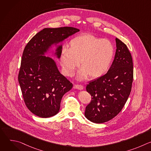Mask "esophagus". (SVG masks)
Instances as JSON below:
<instances>
[{
    "mask_svg": "<svg viewBox=\"0 0 151 151\" xmlns=\"http://www.w3.org/2000/svg\"><path fill=\"white\" fill-rule=\"evenodd\" d=\"M74 88H76V89H78V90H82L83 89V86L82 85H78V84H76L74 85Z\"/></svg>",
    "mask_w": 151,
    "mask_h": 151,
    "instance_id": "34e87169",
    "label": "esophagus"
}]
</instances>
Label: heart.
<instances>
[{
    "label": "heart",
    "instance_id": "1",
    "mask_svg": "<svg viewBox=\"0 0 151 151\" xmlns=\"http://www.w3.org/2000/svg\"><path fill=\"white\" fill-rule=\"evenodd\" d=\"M115 54L112 43L90 34H83L70 40L69 48L63 49L60 61L64 74L72 77L81 63L77 78L82 81L89 75L102 76L109 70Z\"/></svg>",
    "mask_w": 151,
    "mask_h": 151
}]
</instances>
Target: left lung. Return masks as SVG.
<instances>
[{
  "mask_svg": "<svg viewBox=\"0 0 151 151\" xmlns=\"http://www.w3.org/2000/svg\"><path fill=\"white\" fill-rule=\"evenodd\" d=\"M116 50L112 65L105 75L91 81L86 87L91 96L85 116L100 124L116 116L122 109L130 92L133 80V64L127 45L116 38Z\"/></svg>",
  "mask_w": 151,
  "mask_h": 151,
  "instance_id": "left-lung-1",
  "label": "left lung"
}]
</instances>
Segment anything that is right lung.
Listing matches in <instances>:
<instances>
[{
  "label": "right lung",
  "instance_id": "add662e5",
  "mask_svg": "<svg viewBox=\"0 0 151 151\" xmlns=\"http://www.w3.org/2000/svg\"><path fill=\"white\" fill-rule=\"evenodd\" d=\"M79 30L72 27L45 28L38 32L24 48L18 73V82L29 110L41 118H49L60 110L64 94L73 84L57 68L54 60L44 56L52 45H57ZM62 45L55 54L60 58Z\"/></svg>",
  "mask_w": 151,
  "mask_h": 151
}]
</instances>
